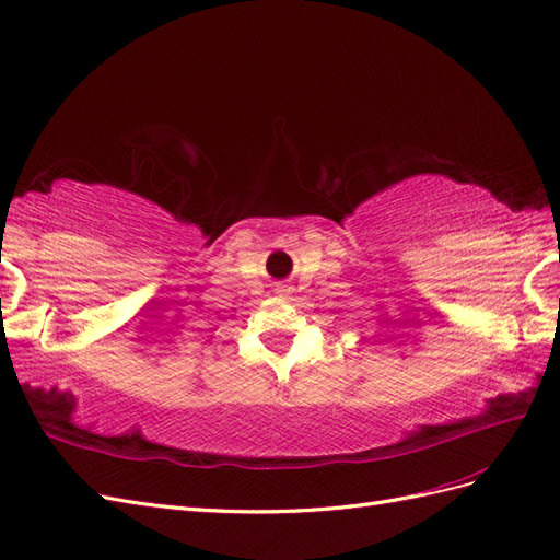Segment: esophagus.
<instances>
[{
  "mask_svg": "<svg viewBox=\"0 0 560 560\" xmlns=\"http://www.w3.org/2000/svg\"><path fill=\"white\" fill-rule=\"evenodd\" d=\"M279 293H285V289H279Z\"/></svg>",
  "mask_w": 560,
  "mask_h": 560,
  "instance_id": "obj_1",
  "label": "esophagus"
}]
</instances>
